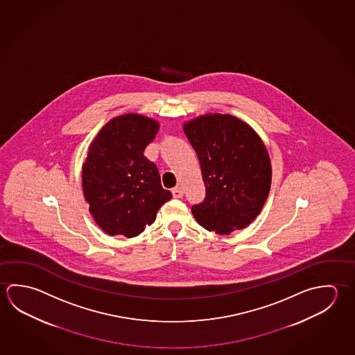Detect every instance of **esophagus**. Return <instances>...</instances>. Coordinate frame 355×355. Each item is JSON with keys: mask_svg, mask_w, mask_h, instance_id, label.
<instances>
[{"mask_svg": "<svg viewBox=\"0 0 355 355\" xmlns=\"http://www.w3.org/2000/svg\"><path fill=\"white\" fill-rule=\"evenodd\" d=\"M172 193H173V197H175V198H182L184 191H183V188H182V187H175V188H173Z\"/></svg>", "mask_w": 355, "mask_h": 355, "instance_id": "obj_1", "label": "esophagus"}]
</instances>
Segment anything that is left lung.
I'll list each match as a JSON object with an SVG mask.
<instances>
[{
	"mask_svg": "<svg viewBox=\"0 0 355 355\" xmlns=\"http://www.w3.org/2000/svg\"><path fill=\"white\" fill-rule=\"evenodd\" d=\"M198 157L205 198L192 207L203 228L217 234L243 230L266 203L272 166L261 137L230 114L209 113L183 125Z\"/></svg>",
	"mask_w": 355,
	"mask_h": 355,
	"instance_id": "obj_1",
	"label": "left lung"
}]
</instances>
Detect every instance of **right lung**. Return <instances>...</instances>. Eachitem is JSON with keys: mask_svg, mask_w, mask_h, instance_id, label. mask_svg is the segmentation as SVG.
<instances>
[{"mask_svg": "<svg viewBox=\"0 0 355 355\" xmlns=\"http://www.w3.org/2000/svg\"><path fill=\"white\" fill-rule=\"evenodd\" d=\"M158 130L155 119L127 113L103 125L89 144L82 166L83 194L96 223L110 236L141 234L172 198L156 164L144 155Z\"/></svg>", "mask_w": 355, "mask_h": 355, "instance_id": "1", "label": "right lung"}]
</instances>
